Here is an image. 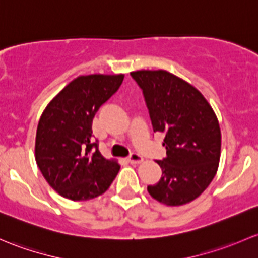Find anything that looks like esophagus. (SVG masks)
<instances>
[{
  "mask_svg": "<svg viewBox=\"0 0 258 258\" xmlns=\"http://www.w3.org/2000/svg\"><path fill=\"white\" fill-rule=\"evenodd\" d=\"M128 161L130 164H140V163H143V158L139 155V154L134 153L129 156Z\"/></svg>",
  "mask_w": 258,
  "mask_h": 258,
  "instance_id": "34e87169",
  "label": "esophagus"
}]
</instances>
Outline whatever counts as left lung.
I'll return each instance as SVG.
<instances>
[{
  "label": "left lung",
  "mask_w": 258,
  "mask_h": 258,
  "mask_svg": "<svg viewBox=\"0 0 258 258\" xmlns=\"http://www.w3.org/2000/svg\"><path fill=\"white\" fill-rule=\"evenodd\" d=\"M144 93L154 133L164 134L166 156L158 160L161 179L149 185L151 198L181 206L201 195L219 169L221 130L214 109L192 84L168 71L132 72Z\"/></svg>",
  "instance_id": "1"
}]
</instances>
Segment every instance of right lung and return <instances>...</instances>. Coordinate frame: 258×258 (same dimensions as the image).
Segmentation results:
<instances>
[{
	"label": "right lung",
	"mask_w": 258,
	"mask_h": 258,
	"mask_svg": "<svg viewBox=\"0 0 258 258\" xmlns=\"http://www.w3.org/2000/svg\"><path fill=\"white\" fill-rule=\"evenodd\" d=\"M123 79V73L77 77L42 113L34 158L49 186L63 198L90 200L104 194L115 179L120 165L104 158L97 143H92V123Z\"/></svg>",
	"instance_id": "1"
}]
</instances>
